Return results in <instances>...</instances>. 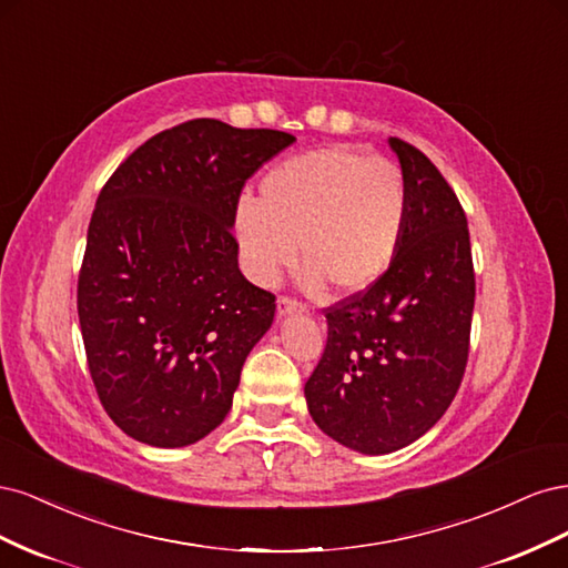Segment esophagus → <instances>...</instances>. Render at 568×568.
Returning <instances> with one entry per match:
<instances>
[{
  "mask_svg": "<svg viewBox=\"0 0 568 568\" xmlns=\"http://www.w3.org/2000/svg\"><path fill=\"white\" fill-rule=\"evenodd\" d=\"M303 311H305V307H303L298 301H294V298L282 296V298L277 301V315H280V317L294 315V313H303Z\"/></svg>",
  "mask_w": 568,
  "mask_h": 568,
  "instance_id": "obj_1",
  "label": "esophagus"
}]
</instances>
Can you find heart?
Returning a JSON list of instances; mask_svg holds the SVG:
<instances>
[{
	"instance_id": "heart-1",
	"label": "heart",
	"mask_w": 568,
	"mask_h": 568,
	"mask_svg": "<svg viewBox=\"0 0 568 568\" xmlns=\"http://www.w3.org/2000/svg\"><path fill=\"white\" fill-rule=\"evenodd\" d=\"M407 225L403 170L363 149L332 144L274 165L261 201L236 203L232 230L248 277L274 286L298 261L307 288L357 294L379 282Z\"/></svg>"
}]
</instances>
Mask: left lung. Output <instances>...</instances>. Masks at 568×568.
<instances>
[{
	"instance_id": "8db88e82",
	"label": "left lung",
	"mask_w": 568,
	"mask_h": 568,
	"mask_svg": "<svg viewBox=\"0 0 568 568\" xmlns=\"http://www.w3.org/2000/svg\"><path fill=\"white\" fill-rule=\"evenodd\" d=\"M407 184L393 265L326 311V348L305 384L313 422L346 448L386 455L450 407L469 355L474 265L467 215L419 149L388 136Z\"/></svg>"
}]
</instances>
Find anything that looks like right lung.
<instances>
[{
  "label": "right lung",
  "mask_w": 568,
  "mask_h": 568,
  "mask_svg": "<svg viewBox=\"0 0 568 568\" xmlns=\"http://www.w3.org/2000/svg\"><path fill=\"white\" fill-rule=\"evenodd\" d=\"M296 142L199 118L159 132L101 189L78 280L99 400L153 448H184L232 409L274 296L239 270L234 209L257 168Z\"/></svg>",
  "instance_id": "1"
}]
</instances>
